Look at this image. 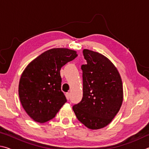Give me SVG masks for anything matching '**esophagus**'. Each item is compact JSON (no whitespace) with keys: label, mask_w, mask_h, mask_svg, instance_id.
Wrapping results in <instances>:
<instances>
[{"label":"esophagus","mask_w":149,"mask_h":149,"mask_svg":"<svg viewBox=\"0 0 149 149\" xmlns=\"http://www.w3.org/2000/svg\"><path fill=\"white\" fill-rule=\"evenodd\" d=\"M70 95L69 93H65V97H66V99H67L68 100L70 99Z\"/></svg>","instance_id":"esophagus-1"}]
</instances>
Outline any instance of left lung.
<instances>
[{
    "label": "left lung",
    "mask_w": 149,
    "mask_h": 149,
    "mask_svg": "<svg viewBox=\"0 0 149 149\" xmlns=\"http://www.w3.org/2000/svg\"><path fill=\"white\" fill-rule=\"evenodd\" d=\"M87 64L83 72V98L73 106L77 120L91 130L104 127L119 112L123 101V86L116 68L104 55L83 50Z\"/></svg>",
    "instance_id": "left-lung-1"
}]
</instances>
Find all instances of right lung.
Instances as JSON below:
<instances>
[{
	"instance_id": "right-lung-1",
	"label": "right lung",
	"mask_w": 149,
	"mask_h": 149,
	"mask_svg": "<svg viewBox=\"0 0 149 149\" xmlns=\"http://www.w3.org/2000/svg\"><path fill=\"white\" fill-rule=\"evenodd\" d=\"M77 56L64 48L47 50L27 65L20 77L18 93L26 113L37 122L52 120L65 102L61 91V68Z\"/></svg>"
}]
</instances>
